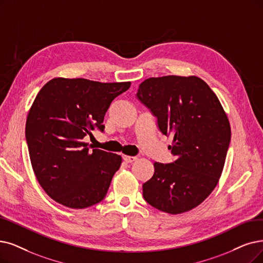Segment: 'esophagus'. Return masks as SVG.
Returning <instances> with one entry per match:
<instances>
[{
	"label": "esophagus",
	"instance_id": "obj_1",
	"mask_svg": "<svg viewBox=\"0 0 263 263\" xmlns=\"http://www.w3.org/2000/svg\"><path fill=\"white\" fill-rule=\"evenodd\" d=\"M123 160L126 163H133L134 161L137 160V157H136V156H129V155H123Z\"/></svg>",
	"mask_w": 263,
	"mask_h": 263
}]
</instances>
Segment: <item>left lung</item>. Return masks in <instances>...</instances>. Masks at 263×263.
Listing matches in <instances>:
<instances>
[{"label": "left lung", "instance_id": "obj_1", "mask_svg": "<svg viewBox=\"0 0 263 263\" xmlns=\"http://www.w3.org/2000/svg\"><path fill=\"white\" fill-rule=\"evenodd\" d=\"M137 98L157 119L159 129L173 135L170 164L154 163L142 184L143 198L172 215L198 206L216 187L231 140L227 114L216 93L197 77L167 76L144 80Z\"/></svg>", "mask_w": 263, "mask_h": 263}]
</instances>
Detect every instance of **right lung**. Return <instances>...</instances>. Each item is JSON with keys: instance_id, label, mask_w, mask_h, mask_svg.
I'll return each mask as SVG.
<instances>
[{"instance_id": "obj_1", "label": "right lung", "mask_w": 263, "mask_h": 263, "mask_svg": "<svg viewBox=\"0 0 263 263\" xmlns=\"http://www.w3.org/2000/svg\"><path fill=\"white\" fill-rule=\"evenodd\" d=\"M130 82L100 83L56 78L36 95L26 123L31 165L43 190L57 203L82 209L106 197L122 157L89 150L83 138L96 128L111 102Z\"/></svg>"}]
</instances>
